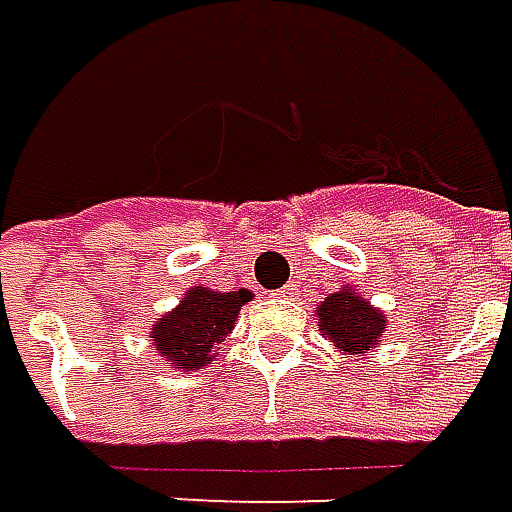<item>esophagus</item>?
I'll list each match as a JSON object with an SVG mask.
<instances>
[{"label": "esophagus", "mask_w": 512, "mask_h": 512, "mask_svg": "<svg viewBox=\"0 0 512 512\" xmlns=\"http://www.w3.org/2000/svg\"><path fill=\"white\" fill-rule=\"evenodd\" d=\"M273 298H279V301H284V298H296L298 290L296 284H287V287H281V290H276V293H270Z\"/></svg>", "instance_id": "1"}]
</instances>
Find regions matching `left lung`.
I'll return each instance as SVG.
<instances>
[{"instance_id":"obj_1","label":"left lung","mask_w":512,"mask_h":512,"mask_svg":"<svg viewBox=\"0 0 512 512\" xmlns=\"http://www.w3.org/2000/svg\"><path fill=\"white\" fill-rule=\"evenodd\" d=\"M318 327L324 338L344 355H363L366 349H375L383 329H386V315L372 307L355 290L341 287L338 293H329L318 304Z\"/></svg>"}]
</instances>
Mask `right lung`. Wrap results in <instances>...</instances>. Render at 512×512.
Segmentation results:
<instances>
[{
	"label": "right lung",
	"instance_id": "1",
	"mask_svg": "<svg viewBox=\"0 0 512 512\" xmlns=\"http://www.w3.org/2000/svg\"><path fill=\"white\" fill-rule=\"evenodd\" d=\"M250 290L214 293L208 287H191L183 301L157 318L152 327V344L160 358L174 369L194 372L216 358V349L231 332L239 310L250 301Z\"/></svg>",
	"mask_w": 512,
	"mask_h": 512
}]
</instances>
